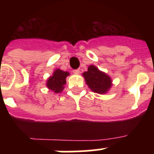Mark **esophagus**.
<instances>
[{"label": "esophagus", "instance_id": "34e87169", "mask_svg": "<svg viewBox=\"0 0 154 154\" xmlns=\"http://www.w3.org/2000/svg\"><path fill=\"white\" fill-rule=\"evenodd\" d=\"M80 72V70L79 69H75V70H73V73L75 75H79Z\"/></svg>", "mask_w": 154, "mask_h": 154}]
</instances>
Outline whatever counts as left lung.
I'll return each instance as SVG.
<instances>
[{"mask_svg": "<svg viewBox=\"0 0 154 154\" xmlns=\"http://www.w3.org/2000/svg\"><path fill=\"white\" fill-rule=\"evenodd\" d=\"M82 76L89 89L96 93H107L112 85L111 77L93 65H89L88 71L84 72Z\"/></svg>", "mask_w": 154, "mask_h": 154, "instance_id": "left-lung-1", "label": "left lung"}]
</instances>
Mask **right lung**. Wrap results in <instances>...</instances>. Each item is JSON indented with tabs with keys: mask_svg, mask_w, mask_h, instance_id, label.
<instances>
[{
	"mask_svg": "<svg viewBox=\"0 0 154 154\" xmlns=\"http://www.w3.org/2000/svg\"><path fill=\"white\" fill-rule=\"evenodd\" d=\"M69 75V72H64L61 69H56L54 71L52 75L48 78L46 86L55 93H60L65 88L66 78Z\"/></svg>",
	"mask_w": 154,
	"mask_h": 154,
	"instance_id": "obj_1",
	"label": "right lung"
}]
</instances>
